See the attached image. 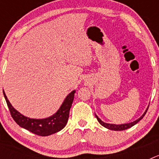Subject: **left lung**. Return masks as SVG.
<instances>
[{
    "label": "left lung",
    "instance_id": "obj_1",
    "mask_svg": "<svg viewBox=\"0 0 159 159\" xmlns=\"http://www.w3.org/2000/svg\"><path fill=\"white\" fill-rule=\"evenodd\" d=\"M149 108V107H148ZM148 108L147 109V111H145V113L143 114V116H141V117L139 118V119H137V120H135V121L132 122V123H126V124H121V125H116V124H110V123H103V122L100 119H99L98 116L95 115V117H96L97 120H98V122H99V123H100L102 126H103L104 127H106V128L107 129H110V130H127V129L130 128V127H133L134 125H135L136 123H139V122L142 119H143V117H144V116L146 115V113H147V110H148Z\"/></svg>",
    "mask_w": 159,
    "mask_h": 159
}]
</instances>
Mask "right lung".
Returning a JSON list of instances; mask_svg holds the SVG:
<instances>
[{"label": "right lung", "mask_w": 159, "mask_h": 159, "mask_svg": "<svg viewBox=\"0 0 159 159\" xmlns=\"http://www.w3.org/2000/svg\"><path fill=\"white\" fill-rule=\"evenodd\" d=\"M75 92V91H72L66 97L63 104L57 113L54 114L51 117L43 119H29L24 116L12 107L8 99H7L5 92H3V93L11 116L20 127H23L37 135L48 136L60 131L66 126L69 117L70 108L72 104Z\"/></svg>", "instance_id": "obj_1"}]
</instances>
